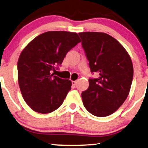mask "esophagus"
<instances>
[{"instance_id":"esophagus-1","label":"esophagus","mask_w":148,"mask_h":148,"mask_svg":"<svg viewBox=\"0 0 148 148\" xmlns=\"http://www.w3.org/2000/svg\"><path fill=\"white\" fill-rule=\"evenodd\" d=\"M71 83H72V86L73 87V88H75L77 85V81H72Z\"/></svg>"}]
</instances>
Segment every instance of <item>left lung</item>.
I'll return each mask as SVG.
<instances>
[{"label": "left lung", "instance_id": "1", "mask_svg": "<svg viewBox=\"0 0 148 148\" xmlns=\"http://www.w3.org/2000/svg\"><path fill=\"white\" fill-rule=\"evenodd\" d=\"M92 73L89 88L82 92L83 104L94 116L114 113L128 96L133 77L131 59L124 47L108 34L101 32L79 33Z\"/></svg>", "mask_w": 148, "mask_h": 148}]
</instances>
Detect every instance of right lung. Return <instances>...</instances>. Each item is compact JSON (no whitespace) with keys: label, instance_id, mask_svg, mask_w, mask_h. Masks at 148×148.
I'll list each match as a JSON object with an SVG mask.
<instances>
[{"label":"right lung","instance_id":"right-lung-1","mask_svg":"<svg viewBox=\"0 0 148 148\" xmlns=\"http://www.w3.org/2000/svg\"><path fill=\"white\" fill-rule=\"evenodd\" d=\"M77 33L48 32L30 42L17 62L18 82L23 98L36 112L47 114L61 106L71 89V82L52 73L79 42Z\"/></svg>","mask_w":148,"mask_h":148}]
</instances>
